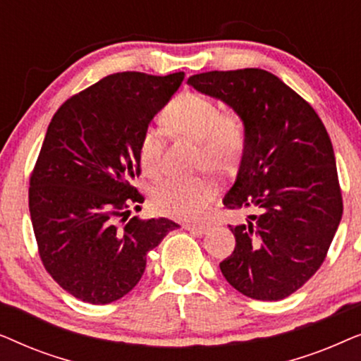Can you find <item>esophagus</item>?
<instances>
[{
    "instance_id": "obj_1",
    "label": "esophagus",
    "mask_w": 361,
    "mask_h": 361,
    "mask_svg": "<svg viewBox=\"0 0 361 361\" xmlns=\"http://www.w3.org/2000/svg\"><path fill=\"white\" fill-rule=\"evenodd\" d=\"M184 228L192 231V233L202 236V235H205L207 231L210 230V226L209 225H184Z\"/></svg>"
}]
</instances>
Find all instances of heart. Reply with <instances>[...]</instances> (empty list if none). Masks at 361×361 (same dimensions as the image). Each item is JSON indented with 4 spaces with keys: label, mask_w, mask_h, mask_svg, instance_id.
<instances>
[{
    "label": "heart",
    "mask_w": 361,
    "mask_h": 361,
    "mask_svg": "<svg viewBox=\"0 0 361 361\" xmlns=\"http://www.w3.org/2000/svg\"><path fill=\"white\" fill-rule=\"evenodd\" d=\"M167 128L180 136L199 141V169L228 174L245 151L246 128L240 113L220 111L215 100L195 92H182L162 113ZM162 137L147 128L140 137L137 154L146 176L162 171ZM215 187L205 179H167L154 187L151 204L157 214L177 220H197L214 200Z\"/></svg>",
    "instance_id": "b5f03b06"
}]
</instances>
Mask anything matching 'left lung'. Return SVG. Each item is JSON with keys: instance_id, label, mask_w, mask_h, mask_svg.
Instances as JSON below:
<instances>
[{"instance_id": "obj_1", "label": "left lung", "mask_w": 361, "mask_h": 361, "mask_svg": "<svg viewBox=\"0 0 361 361\" xmlns=\"http://www.w3.org/2000/svg\"><path fill=\"white\" fill-rule=\"evenodd\" d=\"M240 113L246 141L228 210L251 209L230 225L236 245L221 274L251 299L281 300L322 266L342 220L334 147L322 120L302 97L261 68L214 71L187 80Z\"/></svg>"}]
</instances>
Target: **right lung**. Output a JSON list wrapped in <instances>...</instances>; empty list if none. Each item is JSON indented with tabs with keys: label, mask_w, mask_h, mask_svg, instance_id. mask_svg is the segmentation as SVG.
Listing matches in <instances>:
<instances>
[{
	"label": "right lung",
	"mask_w": 361,
	"mask_h": 361,
	"mask_svg": "<svg viewBox=\"0 0 361 361\" xmlns=\"http://www.w3.org/2000/svg\"><path fill=\"white\" fill-rule=\"evenodd\" d=\"M120 72L68 98L49 123L29 179L37 251L52 279L88 304H110L140 283L146 255L176 230L169 219H130L145 197L137 145L184 80Z\"/></svg>",
	"instance_id": "right-lung-1"
}]
</instances>
